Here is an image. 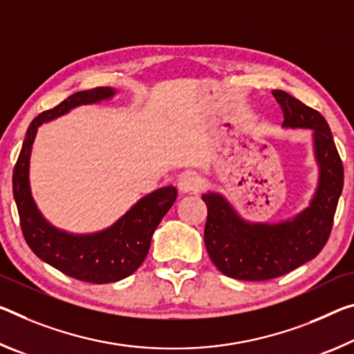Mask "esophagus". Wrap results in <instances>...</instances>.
I'll return each instance as SVG.
<instances>
[{
  "label": "esophagus",
  "instance_id": "1",
  "mask_svg": "<svg viewBox=\"0 0 354 354\" xmlns=\"http://www.w3.org/2000/svg\"><path fill=\"white\" fill-rule=\"evenodd\" d=\"M201 187V178L198 173L195 171H186L179 176L178 181V189L179 192L183 194H190V192H197V190Z\"/></svg>",
  "mask_w": 354,
  "mask_h": 354
}]
</instances>
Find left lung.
I'll list each match as a JSON object with an SVG mask.
<instances>
[{
	"label": "left lung",
	"mask_w": 354,
	"mask_h": 354,
	"mask_svg": "<svg viewBox=\"0 0 354 354\" xmlns=\"http://www.w3.org/2000/svg\"><path fill=\"white\" fill-rule=\"evenodd\" d=\"M283 129H310L318 183L307 207L280 222L245 221L218 192H206L205 244L216 268L238 280L280 277L315 258L326 244L344 189V165L324 118L288 93L274 89Z\"/></svg>",
	"instance_id": "left-lung-1"
}]
</instances>
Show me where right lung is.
I'll list each match as a JSON object with an SVG mask.
<instances>
[{
  "mask_svg": "<svg viewBox=\"0 0 354 354\" xmlns=\"http://www.w3.org/2000/svg\"><path fill=\"white\" fill-rule=\"evenodd\" d=\"M116 89L100 86L78 91L55 109L32 120L12 175L20 225L30 249L66 276L91 283H111L137 271L148 255L151 238L176 200V187L167 186L140 198L113 225L96 233L75 234L52 225L39 211L30 186V157L39 126L69 113L80 105L111 99Z\"/></svg>",
  "mask_w": 354,
  "mask_h": 354,
  "instance_id": "1",
  "label": "right lung"
}]
</instances>
